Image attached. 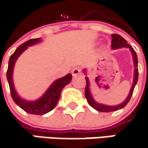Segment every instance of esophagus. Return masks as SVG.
<instances>
[{
	"label": "esophagus",
	"mask_w": 148,
	"mask_h": 148,
	"mask_svg": "<svg viewBox=\"0 0 148 148\" xmlns=\"http://www.w3.org/2000/svg\"><path fill=\"white\" fill-rule=\"evenodd\" d=\"M80 73H81V69H80V68H78V67L74 68V69L72 70V74L74 76H77V75L80 74Z\"/></svg>",
	"instance_id": "1"
}]
</instances>
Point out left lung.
I'll return each instance as SVG.
<instances>
[{"mask_svg": "<svg viewBox=\"0 0 148 148\" xmlns=\"http://www.w3.org/2000/svg\"><path fill=\"white\" fill-rule=\"evenodd\" d=\"M112 48L113 49H117V48H120V47H128L130 48V50L131 51V53L133 55V60H134V65H135V74H134V80H133V85L131 86L130 94L127 97V98L125 99V101L122 102L119 105L117 106H107V105H102L99 104L97 102L94 101L93 97H91V94L90 92V88H89V79L87 77H86V90H85V96L87 99L88 103L90 104V107H92L93 108H95L96 110L99 111V112H113V111H117L119 109L123 108L124 107H125L127 105V103L130 101L132 93L134 91V88L136 86L137 80H138V59H137V56L136 53L135 51V50L130 47L129 44H127V40H125L122 36H120L119 34H112Z\"/></svg>", "mask_w": 148, "mask_h": 148, "instance_id": "1", "label": "left lung"}]
</instances>
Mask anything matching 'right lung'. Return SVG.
Returning a JSON list of instances; mask_svg holds the SVG:
<instances>
[{
	"mask_svg": "<svg viewBox=\"0 0 148 148\" xmlns=\"http://www.w3.org/2000/svg\"><path fill=\"white\" fill-rule=\"evenodd\" d=\"M40 41V39H31L23 44L20 45L17 48V50L13 52V54L10 57L9 62H8V68L7 71V78L12 98L13 99L14 102L19 106L23 110H24L26 113L36 115H42L51 111L57 105L58 101L60 97V93L66 85H68L72 79V74H69L65 75L64 77L60 78L53 82V84L47 90V91L44 94V96L40 98L39 100L35 101H26L21 99L17 94L12 82V71L14 63L17 60V58L20 56V54L25 50L27 47L32 46L35 43Z\"/></svg>",
	"mask_w": 148,
	"mask_h": 148,
	"instance_id": "1",
	"label": "right lung"
}]
</instances>
